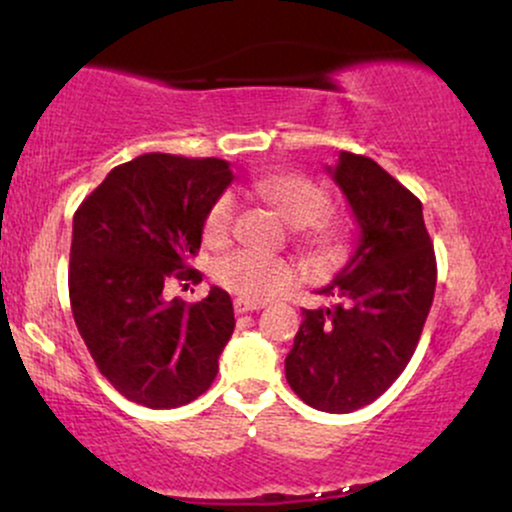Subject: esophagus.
I'll list each match as a JSON object with an SVG mask.
<instances>
[{
	"label": "esophagus",
	"instance_id": "esophagus-1",
	"mask_svg": "<svg viewBox=\"0 0 512 512\" xmlns=\"http://www.w3.org/2000/svg\"><path fill=\"white\" fill-rule=\"evenodd\" d=\"M233 308H236L238 315H245V313H255V310H260L262 303H252V301H245V298H236V301H233Z\"/></svg>",
	"mask_w": 512,
	"mask_h": 512
}]
</instances>
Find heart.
<instances>
[{
  "instance_id": "heart-1",
  "label": "heart",
  "mask_w": 512,
  "mask_h": 512,
  "mask_svg": "<svg viewBox=\"0 0 512 512\" xmlns=\"http://www.w3.org/2000/svg\"><path fill=\"white\" fill-rule=\"evenodd\" d=\"M255 192L289 226L301 228L303 243L320 257H334L344 248V233L327 219L330 195L315 180L298 173H276L255 182ZM233 233V199L223 195L204 216V240L221 248ZM298 264L286 257H264L250 250H236L221 257L214 267V279L226 291L245 301L260 303L284 293L298 281Z\"/></svg>"
}]
</instances>
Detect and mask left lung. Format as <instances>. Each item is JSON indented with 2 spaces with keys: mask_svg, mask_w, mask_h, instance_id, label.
<instances>
[{
  "mask_svg": "<svg viewBox=\"0 0 512 512\" xmlns=\"http://www.w3.org/2000/svg\"><path fill=\"white\" fill-rule=\"evenodd\" d=\"M327 173L361 236L346 267L320 289L337 303L303 308L286 380L313 409L349 414L383 395L414 356L436 293V255L421 202L373 158L339 151Z\"/></svg>",
  "mask_w": 512,
  "mask_h": 512,
  "instance_id": "obj_1",
  "label": "left lung"
}]
</instances>
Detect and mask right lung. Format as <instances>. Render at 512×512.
<instances>
[{"mask_svg":"<svg viewBox=\"0 0 512 512\" xmlns=\"http://www.w3.org/2000/svg\"><path fill=\"white\" fill-rule=\"evenodd\" d=\"M221 158L146 154L113 168L74 214L69 301L93 361L120 395L175 409L209 390L236 317L211 286L187 305L166 301L170 279L199 284L190 257L204 216L231 185Z\"/></svg>","mask_w":512,"mask_h":512,"instance_id":"right-lung-1","label":"right lung"}]
</instances>
